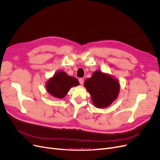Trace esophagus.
I'll list each match as a JSON object with an SVG mask.
<instances>
[{
  "label": "esophagus",
  "mask_w": 160,
  "mask_h": 160,
  "mask_svg": "<svg viewBox=\"0 0 160 160\" xmlns=\"http://www.w3.org/2000/svg\"><path fill=\"white\" fill-rule=\"evenodd\" d=\"M79 82H80V83L81 85H83V82H84V80H83V78H80L79 79Z\"/></svg>",
  "instance_id": "34e87169"
}]
</instances>
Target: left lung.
Returning a JSON list of instances; mask_svg holds the SVG:
<instances>
[{
	"mask_svg": "<svg viewBox=\"0 0 160 160\" xmlns=\"http://www.w3.org/2000/svg\"><path fill=\"white\" fill-rule=\"evenodd\" d=\"M84 86L98 108L110 106L118 96L120 89L118 81L99 71H95L91 78L85 80Z\"/></svg>",
	"mask_w": 160,
	"mask_h": 160,
	"instance_id": "left-lung-1",
	"label": "left lung"
}]
</instances>
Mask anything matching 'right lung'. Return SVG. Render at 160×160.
Segmentation results:
<instances>
[{
  "instance_id": "obj_1",
  "label": "right lung",
  "mask_w": 160,
  "mask_h": 160,
  "mask_svg": "<svg viewBox=\"0 0 160 160\" xmlns=\"http://www.w3.org/2000/svg\"><path fill=\"white\" fill-rule=\"evenodd\" d=\"M79 85L78 80L67 75L65 72H58L54 77L48 80L46 87L48 93L58 98H63L72 86Z\"/></svg>"
}]
</instances>
